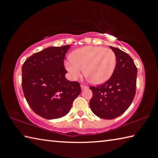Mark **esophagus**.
Instances as JSON below:
<instances>
[{
    "label": "esophagus",
    "instance_id": "1",
    "mask_svg": "<svg viewBox=\"0 0 158 158\" xmlns=\"http://www.w3.org/2000/svg\"><path fill=\"white\" fill-rule=\"evenodd\" d=\"M81 89L83 90V89H87L88 86H87V85H84V84H81Z\"/></svg>",
    "mask_w": 158,
    "mask_h": 158
}]
</instances>
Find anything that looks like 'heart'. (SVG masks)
I'll list each match as a JSON object with an SVG mask.
<instances>
[{
  "label": "heart",
  "mask_w": 158,
  "mask_h": 158,
  "mask_svg": "<svg viewBox=\"0 0 158 158\" xmlns=\"http://www.w3.org/2000/svg\"><path fill=\"white\" fill-rule=\"evenodd\" d=\"M65 66L72 78L75 79L84 69V76L93 84L106 82L113 74L116 66V56L111 49L102 47H85L74 51L70 60Z\"/></svg>",
  "instance_id": "1"
}]
</instances>
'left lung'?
I'll use <instances>...</instances> for the list:
<instances>
[{"mask_svg":"<svg viewBox=\"0 0 158 158\" xmlns=\"http://www.w3.org/2000/svg\"><path fill=\"white\" fill-rule=\"evenodd\" d=\"M116 56L113 74L104 84L90 86L93 97L90 107L96 116L104 119H114L127 110L136 93L137 68L127 53L110 47Z\"/></svg>","mask_w":158,"mask_h":158,"instance_id":"left-lung-1","label":"left lung"}]
</instances>
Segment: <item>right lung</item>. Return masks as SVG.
<instances>
[{
	"mask_svg": "<svg viewBox=\"0 0 158 158\" xmlns=\"http://www.w3.org/2000/svg\"><path fill=\"white\" fill-rule=\"evenodd\" d=\"M69 49V45L46 48L28 57L22 65L26 100L32 110L44 118L65 116L81 93L78 81L65 78L64 60Z\"/></svg>",
	"mask_w": 158,
	"mask_h": 158,
	"instance_id": "1",
	"label": "right lung"
}]
</instances>
